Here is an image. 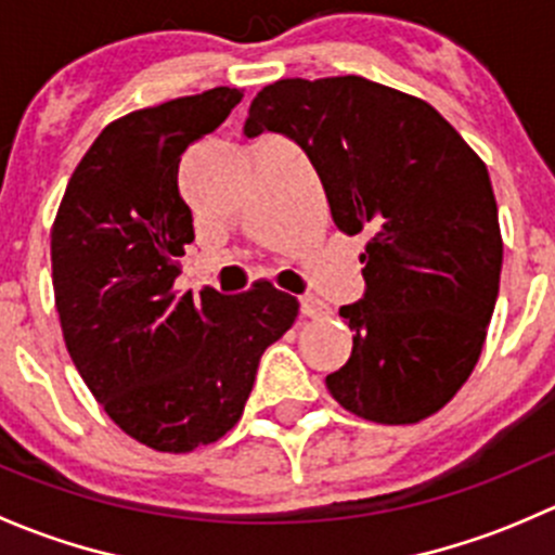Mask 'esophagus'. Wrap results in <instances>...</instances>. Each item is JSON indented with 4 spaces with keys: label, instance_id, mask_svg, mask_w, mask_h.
<instances>
[{
    "label": "esophagus",
    "instance_id": "esophagus-1",
    "mask_svg": "<svg viewBox=\"0 0 555 555\" xmlns=\"http://www.w3.org/2000/svg\"><path fill=\"white\" fill-rule=\"evenodd\" d=\"M300 311H304V317H311V319H322L327 317L330 309L322 304L319 298H313V295H306V298H300Z\"/></svg>",
    "mask_w": 555,
    "mask_h": 555
}]
</instances>
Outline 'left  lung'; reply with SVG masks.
<instances>
[{
  "instance_id": "8db88e82",
  "label": "left lung",
  "mask_w": 555,
  "mask_h": 555,
  "mask_svg": "<svg viewBox=\"0 0 555 555\" xmlns=\"http://www.w3.org/2000/svg\"><path fill=\"white\" fill-rule=\"evenodd\" d=\"M306 150L346 236L367 231L365 298L344 306L351 357L330 395L376 424H416L483 351L502 271L489 171L435 106L365 77H289L251 99L246 137Z\"/></svg>"
}]
</instances>
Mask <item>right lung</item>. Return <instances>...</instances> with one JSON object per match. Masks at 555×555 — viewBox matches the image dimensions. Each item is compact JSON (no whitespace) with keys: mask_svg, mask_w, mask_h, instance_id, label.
I'll return each mask as SVG.
<instances>
[{"mask_svg":"<svg viewBox=\"0 0 555 555\" xmlns=\"http://www.w3.org/2000/svg\"><path fill=\"white\" fill-rule=\"evenodd\" d=\"M238 88L128 112L104 128L61 198L50 262L72 362L106 416L139 443L188 453L242 418L260 357L298 317L271 282L238 295L179 293L195 238L179 158L242 102Z\"/></svg>","mask_w":555,"mask_h":555,"instance_id":"1","label":"right lung"}]
</instances>
